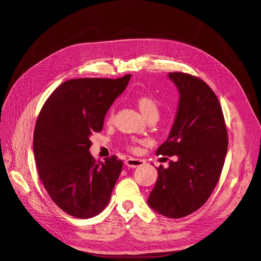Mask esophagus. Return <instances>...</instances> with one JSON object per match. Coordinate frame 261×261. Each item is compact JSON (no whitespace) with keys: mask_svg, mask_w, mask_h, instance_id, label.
I'll use <instances>...</instances> for the list:
<instances>
[{"mask_svg":"<svg viewBox=\"0 0 261 261\" xmlns=\"http://www.w3.org/2000/svg\"><path fill=\"white\" fill-rule=\"evenodd\" d=\"M125 165L128 167H139V166H142L143 164L145 163L144 160H141V159H135V158H129L125 162Z\"/></svg>","mask_w":261,"mask_h":261,"instance_id":"obj_1","label":"esophagus"}]
</instances>
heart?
Listing matches in <instances>:
<instances>
[{"mask_svg": "<svg viewBox=\"0 0 261 261\" xmlns=\"http://www.w3.org/2000/svg\"><path fill=\"white\" fill-rule=\"evenodd\" d=\"M137 103H138V107L141 110V113H142L145 117L148 116L150 114H159V103L158 100H156L153 96L151 95H139L137 97ZM113 117H114V108H111L109 110V113L107 115V121L110 122L113 120ZM126 147L129 148L130 151H137L138 147L135 141H131V142L126 143Z\"/></svg>", "mask_w": 261, "mask_h": 261, "instance_id": "b5f03b06", "label": "heart"}]
</instances>
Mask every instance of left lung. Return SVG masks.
Returning a JSON list of instances; mask_svg holds the SVG:
<instances>
[{"label": "left lung", "instance_id": "left-lung-1", "mask_svg": "<svg viewBox=\"0 0 261 261\" xmlns=\"http://www.w3.org/2000/svg\"><path fill=\"white\" fill-rule=\"evenodd\" d=\"M180 94L176 119L158 155H177L159 177L147 203L158 213L179 219L197 211L217 186L228 137L217 95L201 79L182 72L168 74Z\"/></svg>", "mask_w": 261, "mask_h": 261}]
</instances>
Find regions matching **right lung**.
Listing matches in <instances>:
<instances>
[{"instance_id": "right-lung-1", "label": "right lung", "mask_w": 261, "mask_h": 261, "mask_svg": "<svg viewBox=\"0 0 261 261\" xmlns=\"http://www.w3.org/2000/svg\"><path fill=\"white\" fill-rule=\"evenodd\" d=\"M120 79H74L59 85L40 110L34 131L38 175L52 201L72 217L89 219L108 204L122 169L113 155L96 162L91 137L128 85Z\"/></svg>"}]
</instances>
